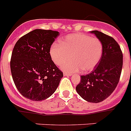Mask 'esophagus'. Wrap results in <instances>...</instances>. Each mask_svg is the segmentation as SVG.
<instances>
[{
  "label": "esophagus",
  "mask_w": 131,
  "mask_h": 131,
  "mask_svg": "<svg viewBox=\"0 0 131 131\" xmlns=\"http://www.w3.org/2000/svg\"><path fill=\"white\" fill-rule=\"evenodd\" d=\"M63 75H64V76H71V74L68 73H66V72H63Z\"/></svg>",
  "instance_id": "esophagus-1"
}]
</instances>
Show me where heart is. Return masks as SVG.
I'll return each mask as SVG.
<instances>
[{
    "label": "heart",
    "instance_id": "1",
    "mask_svg": "<svg viewBox=\"0 0 131 131\" xmlns=\"http://www.w3.org/2000/svg\"><path fill=\"white\" fill-rule=\"evenodd\" d=\"M103 45L99 39L82 34L66 36L61 44L54 43L50 49V56L56 66H62L65 62L73 60L62 66L66 71L73 73L80 69L84 72L93 70L100 61Z\"/></svg>",
    "mask_w": 131,
    "mask_h": 131
}]
</instances>
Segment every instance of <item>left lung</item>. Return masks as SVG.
Instances as JSON below:
<instances>
[{
  "label": "left lung",
  "mask_w": 131,
  "mask_h": 131,
  "mask_svg": "<svg viewBox=\"0 0 131 131\" xmlns=\"http://www.w3.org/2000/svg\"><path fill=\"white\" fill-rule=\"evenodd\" d=\"M90 32L102 42L103 54L90 73L80 76L76 90L86 101L97 103L108 97L117 86L123 66V54L113 38L97 30Z\"/></svg>",
  "instance_id": "8db88e82"
}]
</instances>
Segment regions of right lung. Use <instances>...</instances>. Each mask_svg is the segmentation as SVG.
<instances>
[{
  "label": "right lung",
  "mask_w": 131,
  "mask_h": 131,
  "mask_svg": "<svg viewBox=\"0 0 131 131\" xmlns=\"http://www.w3.org/2000/svg\"><path fill=\"white\" fill-rule=\"evenodd\" d=\"M59 32L36 29L21 37L13 49L11 73L17 89L25 97L39 101L52 95L63 73L50 56L51 46Z\"/></svg>",
  "instance_id": "add662e5"
}]
</instances>
